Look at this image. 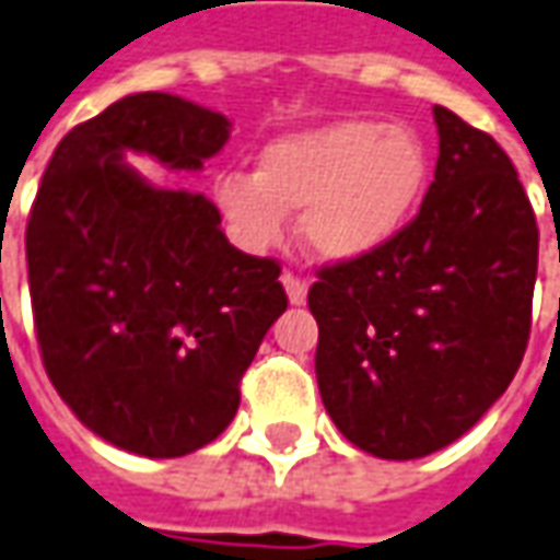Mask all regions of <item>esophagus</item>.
Returning <instances> with one entry per match:
<instances>
[{
    "mask_svg": "<svg viewBox=\"0 0 560 560\" xmlns=\"http://www.w3.org/2000/svg\"><path fill=\"white\" fill-rule=\"evenodd\" d=\"M281 284H284V291H288V300L294 303V306H303L306 303V281L300 279V276H294V272H284L281 276Z\"/></svg>",
    "mask_w": 560,
    "mask_h": 560,
    "instance_id": "esophagus-1",
    "label": "esophagus"
}]
</instances>
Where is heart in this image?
<instances>
[{
  "label": "heart",
  "mask_w": 560,
  "mask_h": 560,
  "mask_svg": "<svg viewBox=\"0 0 560 560\" xmlns=\"http://www.w3.org/2000/svg\"><path fill=\"white\" fill-rule=\"evenodd\" d=\"M429 171V150L413 128L340 119L272 140L254 174L217 177L214 201L245 248H272L288 214L303 211L306 248L349 264L386 248L408 226Z\"/></svg>",
  "instance_id": "1"
}]
</instances>
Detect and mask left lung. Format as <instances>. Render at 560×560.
Masks as SVG:
<instances>
[{"instance_id":"8db88e82","label":"left lung","mask_w":560,"mask_h":560,"mask_svg":"<svg viewBox=\"0 0 560 560\" xmlns=\"http://www.w3.org/2000/svg\"><path fill=\"white\" fill-rule=\"evenodd\" d=\"M439 165L386 248L318 269L315 376L364 454L417 459L509 389L530 337L539 230L503 147L435 106Z\"/></svg>"}]
</instances>
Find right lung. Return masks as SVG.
Segmentation results:
<instances>
[{"label": "right lung", "mask_w": 560, "mask_h": 560, "mask_svg": "<svg viewBox=\"0 0 560 560\" xmlns=\"http://www.w3.org/2000/svg\"><path fill=\"white\" fill-rule=\"evenodd\" d=\"M230 119L128 94L57 143L26 223L30 300L57 395L137 456H186L238 410V383L288 296L281 266L232 248L201 192L162 189L125 152L199 171Z\"/></svg>", "instance_id": "add662e5"}]
</instances>
